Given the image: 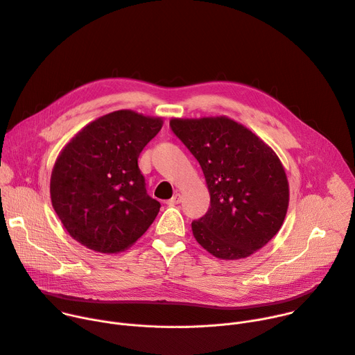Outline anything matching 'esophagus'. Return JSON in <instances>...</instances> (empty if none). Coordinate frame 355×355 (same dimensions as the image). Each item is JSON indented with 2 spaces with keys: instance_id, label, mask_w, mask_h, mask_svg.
I'll return each instance as SVG.
<instances>
[{
  "instance_id": "obj_1",
  "label": "esophagus",
  "mask_w": 355,
  "mask_h": 355,
  "mask_svg": "<svg viewBox=\"0 0 355 355\" xmlns=\"http://www.w3.org/2000/svg\"><path fill=\"white\" fill-rule=\"evenodd\" d=\"M180 202H182V195L176 192V193L173 195V198H172L168 203H169V205H178V203H180Z\"/></svg>"
}]
</instances>
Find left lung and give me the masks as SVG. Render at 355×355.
<instances>
[{
  "label": "left lung",
  "instance_id": "left-lung-1",
  "mask_svg": "<svg viewBox=\"0 0 355 355\" xmlns=\"http://www.w3.org/2000/svg\"><path fill=\"white\" fill-rule=\"evenodd\" d=\"M171 128L203 171L210 207L192 232L222 260H239L277 234L288 207V180L276 152L227 116L173 118Z\"/></svg>",
  "mask_w": 355,
  "mask_h": 355
}]
</instances>
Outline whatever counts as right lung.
Returning a JSON list of instances; mask_svg holds the SVG:
<instances>
[{
    "label": "right lung",
    "instance_id": "add662e5",
    "mask_svg": "<svg viewBox=\"0 0 355 355\" xmlns=\"http://www.w3.org/2000/svg\"><path fill=\"white\" fill-rule=\"evenodd\" d=\"M162 125V118L121 109L92 121L65 145L49 193L73 240L116 254L149 229L160 203L146 193L138 157Z\"/></svg>",
    "mask_w": 355,
    "mask_h": 355
}]
</instances>
